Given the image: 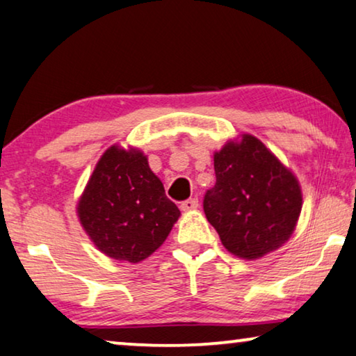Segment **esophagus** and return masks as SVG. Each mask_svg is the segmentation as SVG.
Returning <instances> with one entry per match:
<instances>
[{
    "instance_id": "1",
    "label": "esophagus",
    "mask_w": 356,
    "mask_h": 356,
    "mask_svg": "<svg viewBox=\"0 0 356 356\" xmlns=\"http://www.w3.org/2000/svg\"><path fill=\"white\" fill-rule=\"evenodd\" d=\"M198 206H200L198 200H196V198H191V200L184 201L182 204H180V209H182L184 212H190V211H195V209H198Z\"/></svg>"
}]
</instances>
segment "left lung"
I'll return each mask as SVG.
<instances>
[{
    "mask_svg": "<svg viewBox=\"0 0 356 356\" xmlns=\"http://www.w3.org/2000/svg\"><path fill=\"white\" fill-rule=\"evenodd\" d=\"M217 182L204 196V213L225 249L258 259L291 238L302 209L300 180L249 133L213 152Z\"/></svg>",
    "mask_w": 356,
    "mask_h": 356,
    "instance_id": "8db88e82",
    "label": "left lung"
}]
</instances>
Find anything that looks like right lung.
Returning a JSON list of instances; mask_svg holds the SVG:
<instances>
[{
  "label": "right lung",
  "instance_id": "1",
  "mask_svg": "<svg viewBox=\"0 0 356 356\" xmlns=\"http://www.w3.org/2000/svg\"><path fill=\"white\" fill-rule=\"evenodd\" d=\"M76 213L95 247L118 261L149 258L180 217L138 147L114 144L95 166Z\"/></svg>",
  "mask_w": 356,
  "mask_h": 356
}]
</instances>
